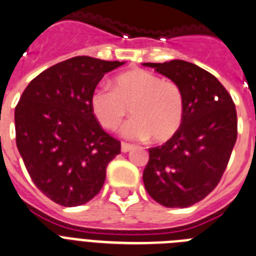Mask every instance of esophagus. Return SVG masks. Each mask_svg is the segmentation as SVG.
<instances>
[{"label": "esophagus", "instance_id": "esophagus-1", "mask_svg": "<svg viewBox=\"0 0 256 256\" xmlns=\"http://www.w3.org/2000/svg\"><path fill=\"white\" fill-rule=\"evenodd\" d=\"M132 150H134V146L128 144V143H124V142H122L121 151L124 152V154H126V152H128V151H132Z\"/></svg>", "mask_w": 256, "mask_h": 256}]
</instances>
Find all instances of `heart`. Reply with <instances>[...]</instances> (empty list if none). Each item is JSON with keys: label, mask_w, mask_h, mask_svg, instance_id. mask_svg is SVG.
Listing matches in <instances>:
<instances>
[{"label": "heart", "mask_w": 256, "mask_h": 256, "mask_svg": "<svg viewBox=\"0 0 256 256\" xmlns=\"http://www.w3.org/2000/svg\"><path fill=\"white\" fill-rule=\"evenodd\" d=\"M130 106L132 118L122 128L130 139L165 142L184 120V102L181 87L143 68H132L116 76L113 90L100 86L91 96V108L106 130H116Z\"/></svg>", "instance_id": "heart-1"}]
</instances>
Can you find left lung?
Masks as SVG:
<instances>
[{"mask_svg": "<svg viewBox=\"0 0 256 256\" xmlns=\"http://www.w3.org/2000/svg\"><path fill=\"white\" fill-rule=\"evenodd\" d=\"M182 90V124L165 144L150 148L143 172L146 190L169 208L204 199L220 182L237 140V112L232 96L211 72L182 61L143 64Z\"/></svg>", "mask_w": 256, "mask_h": 256, "instance_id": "8db88e82", "label": "left lung"}]
</instances>
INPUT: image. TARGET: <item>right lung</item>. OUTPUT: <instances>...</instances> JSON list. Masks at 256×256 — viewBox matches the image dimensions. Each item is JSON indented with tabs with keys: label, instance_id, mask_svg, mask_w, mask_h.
I'll return each instance as SVG.
<instances>
[{
	"label": "right lung",
	"instance_id": "right-lung-1",
	"mask_svg": "<svg viewBox=\"0 0 256 256\" xmlns=\"http://www.w3.org/2000/svg\"><path fill=\"white\" fill-rule=\"evenodd\" d=\"M124 62L87 56L66 60L30 82L15 106L16 147L38 188L57 204L76 207L102 190L121 143L91 108L104 74Z\"/></svg>",
	"mask_w": 256,
	"mask_h": 256
}]
</instances>
